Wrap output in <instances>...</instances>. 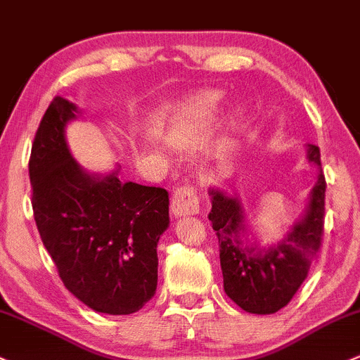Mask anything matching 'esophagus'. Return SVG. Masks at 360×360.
<instances>
[{"instance_id":"34e87169","label":"esophagus","mask_w":360,"mask_h":360,"mask_svg":"<svg viewBox=\"0 0 360 360\" xmlns=\"http://www.w3.org/2000/svg\"><path fill=\"white\" fill-rule=\"evenodd\" d=\"M171 210L176 217L195 215L200 210L198 189L193 184H183L176 188L171 198Z\"/></svg>"}]
</instances>
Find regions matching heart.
<instances>
[{
	"label": "heart",
	"instance_id": "b5f03b06",
	"mask_svg": "<svg viewBox=\"0 0 360 360\" xmlns=\"http://www.w3.org/2000/svg\"><path fill=\"white\" fill-rule=\"evenodd\" d=\"M219 98H220L219 92H207L203 94V97L200 98V102L203 105H215L217 102H219Z\"/></svg>",
	"mask_w": 360,
	"mask_h": 360
}]
</instances>
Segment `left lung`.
<instances>
[{"label": "left lung", "mask_w": 360, "mask_h": 360, "mask_svg": "<svg viewBox=\"0 0 360 360\" xmlns=\"http://www.w3.org/2000/svg\"><path fill=\"white\" fill-rule=\"evenodd\" d=\"M307 159L321 167V153L307 145ZM325 174L311 191L306 217L294 225L289 238L264 255L256 248H243V208L236 198L212 189V212L208 213L219 239L224 290L239 307L252 314H274L290 302L306 280L318 255L325 232Z\"/></svg>", "instance_id": "1"}]
</instances>
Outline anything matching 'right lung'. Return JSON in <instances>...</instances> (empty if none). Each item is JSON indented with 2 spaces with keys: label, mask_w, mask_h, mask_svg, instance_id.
Here are the masks:
<instances>
[{
  "label": "right lung",
  "mask_w": 360,
  "mask_h": 360,
  "mask_svg": "<svg viewBox=\"0 0 360 360\" xmlns=\"http://www.w3.org/2000/svg\"><path fill=\"white\" fill-rule=\"evenodd\" d=\"M75 112L71 102L56 96L35 131L29 160L35 225L75 297L98 313L133 314L157 290L167 191L82 171L65 141Z\"/></svg>",
  "instance_id": "obj_1"
}]
</instances>
